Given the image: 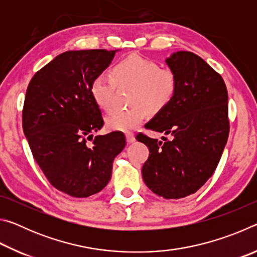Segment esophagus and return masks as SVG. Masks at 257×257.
<instances>
[{
  "label": "esophagus",
  "instance_id": "34e87169",
  "mask_svg": "<svg viewBox=\"0 0 257 257\" xmlns=\"http://www.w3.org/2000/svg\"><path fill=\"white\" fill-rule=\"evenodd\" d=\"M125 138H127L128 144H132V143L135 142V135L133 133H127V134H125Z\"/></svg>",
  "mask_w": 257,
  "mask_h": 257
}]
</instances>
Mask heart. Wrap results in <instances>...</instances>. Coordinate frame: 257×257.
I'll return each instance as SVG.
<instances>
[{
  "mask_svg": "<svg viewBox=\"0 0 257 257\" xmlns=\"http://www.w3.org/2000/svg\"><path fill=\"white\" fill-rule=\"evenodd\" d=\"M119 87H134L130 96L132 107L114 110L106 116L108 129L129 132L144 121L147 110L158 113L172 102L177 93L176 73L169 68H160L153 60L130 55L112 68L111 75L101 72L90 84V95L103 110L113 105V97Z\"/></svg>",
  "mask_w": 257,
  "mask_h": 257,
  "instance_id": "b5f03b06",
  "label": "heart"
}]
</instances>
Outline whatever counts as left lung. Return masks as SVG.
I'll return each mask as SVG.
<instances>
[{"label":"left lung","instance_id":"left-lung-1","mask_svg":"<svg viewBox=\"0 0 257 257\" xmlns=\"http://www.w3.org/2000/svg\"><path fill=\"white\" fill-rule=\"evenodd\" d=\"M178 87L172 102L160 111L146 129L170 134L164 142L144 134L150 155L143 179L159 196L178 199L196 193L219 164L229 136L228 90L220 73L201 56L187 51L167 59Z\"/></svg>","mask_w":257,"mask_h":257}]
</instances>
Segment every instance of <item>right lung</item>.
<instances>
[{
    "instance_id": "1",
    "label": "right lung",
    "mask_w": 257,
    "mask_h": 257,
    "mask_svg": "<svg viewBox=\"0 0 257 257\" xmlns=\"http://www.w3.org/2000/svg\"><path fill=\"white\" fill-rule=\"evenodd\" d=\"M115 50L68 51L35 73L26 92L23 128L35 161L50 184L72 197L101 191L124 134L95 136L104 124L90 95L95 77L110 66Z\"/></svg>"
}]
</instances>
